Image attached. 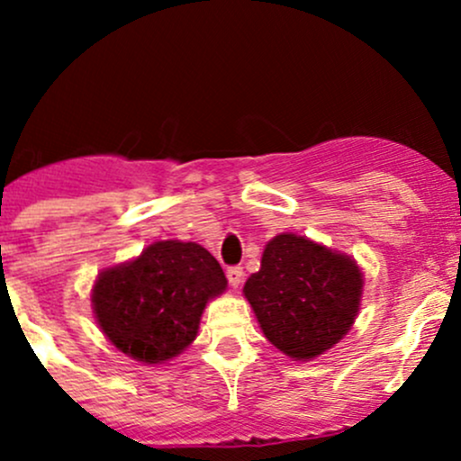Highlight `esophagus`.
Returning a JSON list of instances; mask_svg holds the SVG:
<instances>
[{"mask_svg": "<svg viewBox=\"0 0 461 461\" xmlns=\"http://www.w3.org/2000/svg\"><path fill=\"white\" fill-rule=\"evenodd\" d=\"M227 281H230V285L234 287H240V283H243V267H230L227 269Z\"/></svg>", "mask_w": 461, "mask_h": 461, "instance_id": "obj_1", "label": "esophagus"}]
</instances>
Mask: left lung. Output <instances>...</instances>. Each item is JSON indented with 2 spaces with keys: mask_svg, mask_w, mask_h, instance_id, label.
I'll use <instances>...</instances> for the list:
<instances>
[{
  "mask_svg": "<svg viewBox=\"0 0 461 461\" xmlns=\"http://www.w3.org/2000/svg\"><path fill=\"white\" fill-rule=\"evenodd\" d=\"M265 339L294 361H312L355 325L364 272L348 254L283 231L243 287Z\"/></svg>",
  "mask_w": 461,
  "mask_h": 461,
  "instance_id": "1",
  "label": "left lung"
}]
</instances>
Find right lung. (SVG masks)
<instances>
[{"instance_id": "1", "label": "right lung", "mask_w": 461, "mask_h": 461, "mask_svg": "<svg viewBox=\"0 0 461 461\" xmlns=\"http://www.w3.org/2000/svg\"><path fill=\"white\" fill-rule=\"evenodd\" d=\"M225 290V272L203 245L156 240L136 258L102 269L91 305L111 346L151 366L192 346L204 308Z\"/></svg>"}]
</instances>
